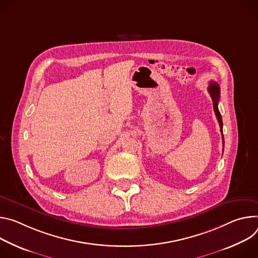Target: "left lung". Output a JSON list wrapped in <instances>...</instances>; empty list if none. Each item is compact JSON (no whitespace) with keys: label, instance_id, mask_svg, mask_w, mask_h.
<instances>
[{"label":"left lung","instance_id":"left-lung-1","mask_svg":"<svg viewBox=\"0 0 258 258\" xmlns=\"http://www.w3.org/2000/svg\"><path fill=\"white\" fill-rule=\"evenodd\" d=\"M208 92L212 98V102H213V109H214V112H215V116L217 118V121L219 123V126H220V132L221 134L223 133L222 132V119H221V114L218 110V100H219V97H220V88H219V85L216 83V82H210L209 84V87H208ZM222 145L224 147V138H223V134H222Z\"/></svg>","mask_w":258,"mask_h":258}]
</instances>
